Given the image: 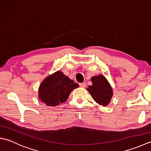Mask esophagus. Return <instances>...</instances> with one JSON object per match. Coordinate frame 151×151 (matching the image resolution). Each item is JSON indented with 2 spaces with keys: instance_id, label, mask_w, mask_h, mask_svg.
<instances>
[{
  "instance_id": "34e87169",
  "label": "esophagus",
  "mask_w": 151,
  "mask_h": 151,
  "mask_svg": "<svg viewBox=\"0 0 151 151\" xmlns=\"http://www.w3.org/2000/svg\"><path fill=\"white\" fill-rule=\"evenodd\" d=\"M80 86H81V88H86V84L85 83V82H82V83H80L79 84Z\"/></svg>"
}]
</instances>
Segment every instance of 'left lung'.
I'll use <instances>...</instances> for the list:
<instances>
[{
    "label": "left lung",
    "instance_id": "1",
    "mask_svg": "<svg viewBox=\"0 0 151 151\" xmlns=\"http://www.w3.org/2000/svg\"><path fill=\"white\" fill-rule=\"evenodd\" d=\"M92 85L87 88L92 98L103 106H107L111 101L113 91L104 76L99 75L91 78Z\"/></svg>",
    "mask_w": 151,
    "mask_h": 151
}]
</instances>
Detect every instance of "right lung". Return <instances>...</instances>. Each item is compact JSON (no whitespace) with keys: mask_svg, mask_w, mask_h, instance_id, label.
Here are the masks:
<instances>
[{"mask_svg":"<svg viewBox=\"0 0 151 151\" xmlns=\"http://www.w3.org/2000/svg\"><path fill=\"white\" fill-rule=\"evenodd\" d=\"M78 87L77 83H75L63 73L58 71L41 83L39 98L47 106L54 107L65 102L72 90Z\"/></svg>","mask_w":151,"mask_h":151,"instance_id":"right-lung-1","label":"right lung"}]
</instances>
